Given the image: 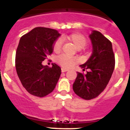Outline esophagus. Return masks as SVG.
<instances>
[{
    "instance_id": "esophagus-1",
    "label": "esophagus",
    "mask_w": 130,
    "mask_h": 130,
    "mask_svg": "<svg viewBox=\"0 0 130 130\" xmlns=\"http://www.w3.org/2000/svg\"><path fill=\"white\" fill-rule=\"evenodd\" d=\"M61 71H62V72H67V71H68V69L64 68H62L61 69Z\"/></svg>"
}]
</instances>
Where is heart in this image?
<instances>
[{
	"label": "heart",
	"instance_id": "obj_1",
	"mask_svg": "<svg viewBox=\"0 0 130 130\" xmlns=\"http://www.w3.org/2000/svg\"><path fill=\"white\" fill-rule=\"evenodd\" d=\"M62 40H66L73 43L74 46L78 50H81L86 46L87 40L83 36L80 34H72L70 35L63 36ZM62 42L60 40H57L53 45V51L55 53H59L61 50ZM57 62L64 68H70L76 63V59L66 55H61L57 57Z\"/></svg>",
	"mask_w": 130,
	"mask_h": 130
}]
</instances>
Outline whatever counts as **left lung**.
<instances>
[{
  "label": "left lung",
  "instance_id": "1",
  "mask_svg": "<svg viewBox=\"0 0 130 130\" xmlns=\"http://www.w3.org/2000/svg\"><path fill=\"white\" fill-rule=\"evenodd\" d=\"M92 45L90 58L80 65L85 75L77 72L73 90L84 100H92L99 96L107 85L115 68V55L112 43L99 31L92 30L89 35Z\"/></svg>",
  "mask_w": 130,
  "mask_h": 130
}]
</instances>
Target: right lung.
<instances>
[{"label":"right lung","instance_id":"1","mask_svg":"<svg viewBox=\"0 0 130 130\" xmlns=\"http://www.w3.org/2000/svg\"><path fill=\"white\" fill-rule=\"evenodd\" d=\"M60 36L57 30L36 27L21 38L15 55V68L26 91L37 97H44L53 91L61 74L56 64L43 66L42 62L53 50V44Z\"/></svg>","mask_w":130,"mask_h":130}]
</instances>
